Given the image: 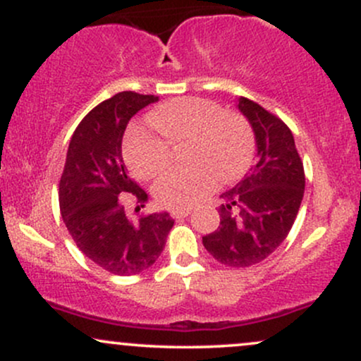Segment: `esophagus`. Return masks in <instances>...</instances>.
<instances>
[{
    "mask_svg": "<svg viewBox=\"0 0 361 361\" xmlns=\"http://www.w3.org/2000/svg\"><path fill=\"white\" fill-rule=\"evenodd\" d=\"M190 214H192V210H188V209H186V210H171V217L176 219V221L188 217Z\"/></svg>",
    "mask_w": 361,
    "mask_h": 361,
    "instance_id": "1",
    "label": "esophagus"
}]
</instances>
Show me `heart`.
I'll list each match as a JSON object with an SVG mask.
<instances>
[{"label": "heart", "instance_id": "obj_1", "mask_svg": "<svg viewBox=\"0 0 361 361\" xmlns=\"http://www.w3.org/2000/svg\"><path fill=\"white\" fill-rule=\"evenodd\" d=\"M151 123L164 140L146 127H135L123 142V156L135 175L144 180L161 175L171 159L169 144H188L185 157L193 164L157 180L154 197L166 209H192L212 192L219 178L224 183L235 181L252 159V134L246 120L234 111H221L210 100L168 102L151 115Z\"/></svg>", "mask_w": 361, "mask_h": 361}]
</instances>
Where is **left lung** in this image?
<instances>
[{
    "instance_id": "obj_1",
    "label": "left lung",
    "mask_w": 361,
    "mask_h": 361,
    "mask_svg": "<svg viewBox=\"0 0 361 361\" xmlns=\"http://www.w3.org/2000/svg\"><path fill=\"white\" fill-rule=\"evenodd\" d=\"M238 109L255 132L256 164L221 195V224L202 243L219 263L246 268L285 241L299 214L305 176L290 128L247 98H238Z\"/></svg>"
}]
</instances>
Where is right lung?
I'll return each instance as SVG.
<instances>
[{
  "label": "right lung",
  "instance_id": "1",
  "mask_svg": "<svg viewBox=\"0 0 361 361\" xmlns=\"http://www.w3.org/2000/svg\"><path fill=\"white\" fill-rule=\"evenodd\" d=\"M157 100L154 94L117 93L81 120L68 147L59 183L62 221L82 255L114 275L151 268L175 224L168 212L132 221L118 200L134 195L135 210L147 202L123 163L122 139L128 120Z\"/></svg>",
  "mask_w": 361,
  "mask_h": 361
}]
</instances>
